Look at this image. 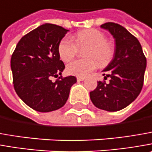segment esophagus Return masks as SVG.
<instances>
[{"mask_svg": "<svg viewBox=\"0 0 152 152\" xmlns=\"http://www.w3.org/2000/svg\"><path fill=\"white\" fill-rule=\"evenodd\" d=\"M76 79H77V81H82L85 80V77H81V76H77L76 77Z\"/></svg>", "mask_w": 152, "mask_h": 152, "instance_id": "obj_1", "label": "esophagus"}]
</instances>
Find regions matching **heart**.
Masks as SVG:
<instances>
[{"instance_id":"heart-1","label":"heart","mask_w":152,"mask_h":152,"mask_svg":"<svg viewBox=\"0 0 152 152\" xmlns=\"http://www.w3.org/2000/svg\"><path fill=\"white\" fill-rule=\"evenodd\" d=\"M77 46L88 45L86 50V60L71 61L66 66L69 74L76 76H86L100 66H105L112 60L114 55V45L112 41L106 39L105 34L97 29H85L76 35ZM77 52V46L70 37L66 36L60 40L58 45V54L61 60L68 62L72 60Z\"/></svg>"}]
</instances>
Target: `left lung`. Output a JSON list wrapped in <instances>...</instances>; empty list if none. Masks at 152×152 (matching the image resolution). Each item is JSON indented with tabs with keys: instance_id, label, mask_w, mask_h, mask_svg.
<instances>
[{
	"instance_id": "8db88e82",
	"label": "left lung",
	"mask_w": 152,
	"mask_h": 152,
	"mask_svg": "<svg viewBox=\"0 0 152 152\" xmlns=\"http://www.w3.org/2000/svg\"><path fill=\"white\" fill-rule=\"evenodd\" d=\"M101 28L114 39V55L102 71L104 79L110 77L109 83L97 81L96 89L90 92V98L98 108L115 112L138 97L143 86L146 59L139 40L121 25L106 23Z\"/></svg>"
}]
</instances>
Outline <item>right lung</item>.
I'll list each match as a JSON object with an SVG mask.
<instances>
[{
	"label": "right lung",
	"instance_id": "1",
	"mask_svg": "<svg viewBox=\"0 0 152 152\" xmlns=\"http://www.w3.org/2000/svg\"><path fill=\"white\" fill-rule=\"evenodd\" d=\"M68 31L55 24H43L24 35L12 55L14 89L36 111L51 112L63 107L76 82L73 76L59 77L65 65L58 54V45ZM52 76L58 79L52 82Z\"/></svg>",
	"mask_w": 152,
	"mask_h": 152
}]
</instances>
